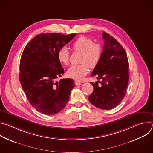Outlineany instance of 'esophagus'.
<instances>
[{
  "instance_id": "obj_1",
  "label": "esophagus",
  "mask_w": 153,
  "mask_h": 153,
  "mask_svg": "<svg viewBox=\"0 0 153 153\" xmlns=\"http://www.w3.org/2000/svg\"><path fill=\"white\" fill-rule=\"evenodd\" d=\"M74 83H75V85H76V86H78V85H80L82 84V83H81L80 82L77 81V80H76V81L74 82Z\"/></svg>"
}]
</instances>
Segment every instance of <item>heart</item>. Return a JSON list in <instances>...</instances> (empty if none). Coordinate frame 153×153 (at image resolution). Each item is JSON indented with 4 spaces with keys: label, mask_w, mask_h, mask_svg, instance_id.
<instances>
[{
    "label": "heart",
    "mask_w": 153,
    "mask_h": 153,
    "mask_svg": "<svg viewBox=\"0 0 153 153\" xmlns=\"http://www.w3.org/2000/svg\"><path fill=\"white\" fill-rule=\"evenodd\" d=\"M72 48L74 51L82 53L80 65L71 66L67 71L68 77L75 80H80L88 74L89 68H95L100 62L102 48L99 43L87 37L81 36L77 39L73 43ZM59 62L67 65L69 63L70 53L67 48L62 47L57 53Z\"/></svg>",
    "instance_id": "heart-1"
}]
</instances>
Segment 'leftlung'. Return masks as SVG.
Listing matches in <instances>:
<instances>
[{
  "label": "left lung",
  "mask_w": 153,
  "mask_h": 153,
  "mask_svg": "<svg viewBox=\"0 0 153 153\" xmlns=\"http://www.w3.org/2000/svg\"><path fill=\"white\" fill-rule=\"evenodd\" d=\"M103 51L99 63L91 76H97L94 91L89 96L90 103L102 110H111L123 99L129 80V63L123 47L113 36L103 32ZM101 84L98 85L97 82Z\"/></svg>",
  "instance_id": "8db88e82"
}]
</instances>
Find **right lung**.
<instances>
[{
    "label": "right lung",
    "instance_id": "1",
    "mask_svg": "<svg viewBox=\"0 0 153 153\" xmlns=\"http://www.w3.org/2000/svg\"><path fill=\"white\" fill-rule=\"evenodd\" d=\"M76 35L45 33L36 36L20 58L19 80L30 103L46 115L56 114L65 107L74 86L71 79H56L64 70L58 51Z\"/></svg>",
    "mask_w": 153,
    "mask_h": 153
}]
</instances>
